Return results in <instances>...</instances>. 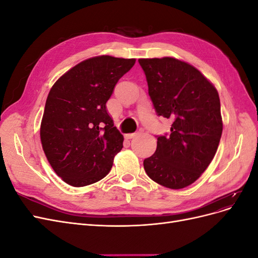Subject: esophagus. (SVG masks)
Wrapping results in <instances>:
<instances>
[{
	"label": "esophagus",
	"mask_w": 258,
	"mask_h": 258,
	"mask_svg": "<svg viewBox=\"0 0 258 258\" xmlns=\"http://www.w3.org/2000/svg\"><path fill=\"white\" fill-rule=\"evenodd\" d=\"M137 135L138 134H128V135H126L124 137H126V139H132V138H135Z\"/></svg>",
	"instance_id": "obj_1"
}]
</instances>
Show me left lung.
I'll return each instance as SVG.
<instances>
[{"instance_id":"left-lung-1","label":"left lung","mask_w":258,"mask_h":258,"mask_svg":"<svg viewBox=\"0 0 258 258\" xmlns=\"http://www.w3.org/2000/svg\"><path fill=\"white\" fill-rule=\"evenodd\" d=\"M158 116L172 120L157 137L143 165L154 182L171 189L189 186L214 158L222 137L221 102L214 85L191 64L173 57L139 59Z\"/></svg>"}]
</instances>
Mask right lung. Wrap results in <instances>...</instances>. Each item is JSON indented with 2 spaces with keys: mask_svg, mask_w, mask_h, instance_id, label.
<instances>
[{
  "mask_svg": "<svg viewBox=\"0 0 258 258\" xmlns=\"http://www.w3.org/2000/svg\"><path fill=\"white\" fill-rule=\"evenodd\" d=\"M136 59L98 56L70 69L53 84L41 122V142L54 172L74 187L110 172L123 137L106 110L115 85Z\"/></svg>",
  "mask_w": 258,
  "mask_h": 258,
  "instance_id": "1",
  "label": "right lung"
}]
</instances>
